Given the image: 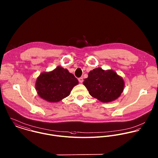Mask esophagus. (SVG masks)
Masks as SVG:
<instances>
[{"mask_svg": "<svg viewBox=\"0 0 158 158\" xmlns=\"http://www.w3.org/2000/svg\"><path fill=\"white\" fill-rule=\"evenodd\" d=\"M78 81L80 83H82L83 82V78L82 77H80L78 79Z\"/></svg>", "mask_w": 158, "mask_h": 158, "instance_id": "obj_1", "label": "esophagus"}]
</instances>
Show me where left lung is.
I'll return each mask as SVG.
<instances>
[{
	"label": "left lung",
	"instance_id": "left-lung-1",
	"mask_svg": "<svg viewBox=\"0 0 158 158\" xmlns=\"http://www.w3.org/2000/svg\"><path fill=\"white\" fill-rule=\"evenodd\" d=\"M83 84L89 94L102 102H110L120 96L125 82L122 77L112 69L96 68L89 73Z\"/></svg>",
	"mask_w": 158,
	"mask_h": 158
}]
</instances>
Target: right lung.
<instances>
[{"instance_id": "add662e5", "label": "right lung", "mask_w": 158, "mask_h": 158, "mask_svg": "<svg viewBox=\"0 0 158 158\" xmlns=\"http://www.w3.org/2000/svg\"><path fill=\"white\" fill-rule=\"evenodd\" d=\"M79 82L67 69L59 66L37 77L35 89L38 96L50 102H57L68 96Z\"/></svg>"}]
</instances>
